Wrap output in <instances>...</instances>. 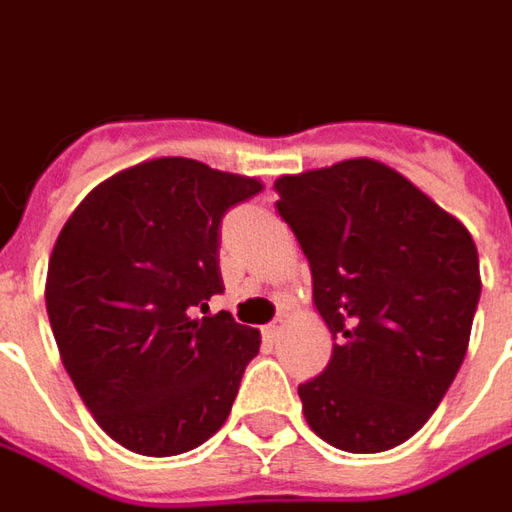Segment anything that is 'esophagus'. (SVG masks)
Listing matches in <instances>:
<instances>
[{"label":"esophagus","instance_id":"obj_1","mask_svg":"<svg viewBox=\"0 0 512 512\" xmlns=\"http://www.w3.org/2000/svg\"><path fill=\"white\" fill-rule=\"evenodd\" d=\"M284 329H287V320H284V317H276L270 326H264V337H267V340H278V337L284 334Z\"/></svg>","mask_w":512,"mask_h":512}]
</instances>
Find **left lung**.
Wrapping results in <instances>:
<instances>
[{
    "instance_id": "8db88e82",
    "label": "left lung",
    "mask_w": 512,
    "mask_h": 512,
    "mask_svg": "<svg viewBox=\"0 0 512 512\" xmlns=\"http://www.w3.org/2000/svg\"><path fill=\"white\" fill-rule=\"evenodd\" d=\"M276 209L312 267L334 351L298 387L317 438L351 454L410 440L463 365L479 256L465 225L373 158L281 175Z\"/></svg>"
}]
</instances>
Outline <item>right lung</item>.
Here are the masks:
<instances>
[{"instance_id":"1","label":"right lung","mask_w":512,"mask_h":512,"mask_svg":"<svg viewBox=\"0 0 512 512\" xmlns=\"http://www.w3.org/2000/svg\"><path fill=\"white\" fill-rule=\"evenodd\" d=\"M256 178L192 158L116 172L72 211L49 256L47 315L63 368L119 446L172 457L225 424L259 331L220 295V222Z\"/></svg>"}]
</instances>
